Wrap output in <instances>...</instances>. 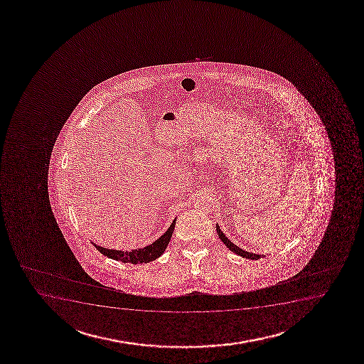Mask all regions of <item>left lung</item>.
Wrapping results in <instances>:
<instances>
[{
	"label": "left lung",
	"instance_id": "obj_1",
	"mask_svg": "<svg viewBox=\"0 0 364 364\" xmlns=\"http://www.w3.org/2000/svg\"><path fill=\"white\" fill-rule=\"evenodd\" d=\"M215 228H217V232H218L219 239L222 240L223 242L225 244V246H227L230 251L236 253V255L244 257V258H248V259H259L261 257H265L263 256V255H256V253L247 252V251H245L242 248L237 247L236 245L231 242L230 240L228 239L227 236L224 235V232L220 230V228H219L218 224L215 225Z\"/></svg>",
	"mask_w": 364,
	"mask_h": 364
}]
</instances>
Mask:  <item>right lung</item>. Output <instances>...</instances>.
I'll return each instance as SVG.
<instances>
[{"label":"right lung","mask_w":364,"mask_h":364,"mask_svg":"<svg viewBox=\"0 0 364 364\" xmlns=\"http://www.w3.org/2000/svg\"><path fill=\"white\" fill-rule=\"evenodd\" d=\"M176 218L173 220L171 227L168 228V230L163 234L159 239L156 240L154 244L149 245L144 248H136L130 252H124V251H117V250H108V248L101 247L95 245V247L99 250L100 252L112 258L114 261L123 262V263H132V264H139V263H149V262L157 259L162 255L166 248H167L169 241H171L173 231L176 228Z\"/></svg>","instance_id":"1"}]
</instances>
